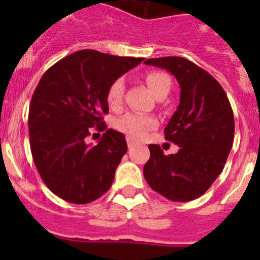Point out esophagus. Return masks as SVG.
Returning a JSON list of instances; mask_svg holds the SVG:
<instances>
[{
    "mask_svg": "<svg viewBox=\"0 0 260 260\" xmlns=\"http://www.w3.org/2000/svg\"><path fill=\"white\" fill-rule=\"evenodd\" d=\"M135 142L133 141V139H130V138H127V146H128V148H133V147L135 146Z\"/></svg>",
    "mask_w": 260,
    "mask_h": 260,
    "instance_id": "1",
    "label": "esophagus"
}]
</instances>
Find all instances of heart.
Returning <instances> with one entry per match:
<instances>
[{
    "instance_id": "heart-1",
    "label": "heart",
    "mask_w": 260,
    "mask_h": 260,
    "mask_svg": "<svg viewBox=\"0 0 260 260\" xmlns=\"http://www.w3.org/2000/svg\"><path fill=\"white\" fill-rule=\"evenodd\" d=\"M146 82L157 98L167 96L172 88L171 77L161 70L148 71L146 74ZM123 91H125V84L121 78L110 84L107 91V103L110 109L117 110L121 108L123 102ZM156 126H157V119L155 117L141 113H127L117 119L116 122V127L119 132L134 141H139L146 137L147 133L153 130Z\"/></svg>"
}]
</instances>
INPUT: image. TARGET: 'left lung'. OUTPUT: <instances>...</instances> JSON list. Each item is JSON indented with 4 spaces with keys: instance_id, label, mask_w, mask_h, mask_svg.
<instances>
[{
    "instance_id": "1",
    "label": "left lung",
    "mask_w": 260,
    "mask_h": 260,
    "mask_svg": "<svg viewBox=\"0 0 260 260\" xmlns=\"http://www.w3.org/2000/svg\"><path fill=\"white\" fill-rule=\"evenodd\" d=\"M146 65L167 69L181 87L178 108L164 128L177 153L164 155L150 144L143 174L151 189L169 201L189 202L207 191L224 169L234 139V117L228 96L210 73L182 57H160Z\"/></svg>"
}]
</instances>
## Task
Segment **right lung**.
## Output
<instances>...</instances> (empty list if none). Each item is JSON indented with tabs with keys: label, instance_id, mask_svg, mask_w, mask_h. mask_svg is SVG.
<instances>
[{
	"label": "right lung",
	"instance_id": "1",
	"mask_svg": "<svg viewBox=\"0 0 260 260\" xmlns=\"http://www.w3.org/2000/svg\"><path fill=\"white\" fill-rule=\"evenodd\" d=\"M144 58L83 49L59 59L41 77L28 112L29 146L41 180L70 203L86 204L109 190L127 151L125 135L107 128V91ZM105 131L96 146L86 138Z\"/></svg>",
	"mask_w": 260,
	"mask_h": 260
}]
</instances>
